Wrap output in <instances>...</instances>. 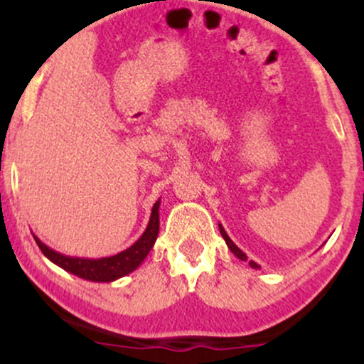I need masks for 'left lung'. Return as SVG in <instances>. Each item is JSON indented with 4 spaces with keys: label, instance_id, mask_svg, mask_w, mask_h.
<instances>
[{
    "label": "left lung",
    "instance_id": "8db88e82",
    "mask_svg": "<svg viewBox=\"0 0 364 364\" xmlns=\"http://www.w3.org/2000/svg\"><path fill=\"white\" fill-rule=\"evenodd\" d=\"M219 231H220V235H223V237H224L225 245H228V246H229V250H231V252H232V253H235V255H236V257H237V258H240V260H243V262H246V260H248V257H246V255H245L243 252H241V250H240V248H237V246H236L235 243H232V240H231V237H229V236H228V232H225V231H224V228H223V225H220V224H219ZM250 267H252V269H260V267H258V263H255L253 260H250Z\"/></svg>",
    "mask_w": 364,
    "mask_h": 364
}]
</instances>
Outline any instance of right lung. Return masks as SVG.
I'll return each mask as SVG.
<instances>
[{
  "label": "right lung",
  "mask_w": 364,
  "mask_h": 364,
  "mask_svg": "<svg viewBox=\"0 0 364 364\" xmlns=\"http://www.w3.org/2000/svg\"><path fill=\"white\" fill-rule=\"evenodd\" d=\"M159 207H161V200H157L152 207V214L147 224V229L144 231L139 240L135 241L129 248L124 252L112 255V257L102 258H82V257H68L63 255L56 250L49 248L34 235V240L44 257H48L53 263L61 267L66 272L77 275V277L85 279L92 282H112L116 279L124 277V275L132 274L140 267V263L147 258L154 243H156L159 235Z\"/></svg>",
  "instance_id": "right-lung-1"
}]
</instances>
